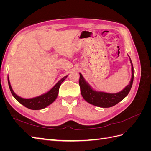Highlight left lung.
<instances>
[{
	"label": "left lung",
	"instance_id": "obj_1",
	"mask_svg": "<svg viewBox=\"0 0 151 151\" xmlns=\"http://www.w3.org/2000/svg\"><path fill=\"white\" fill-rule=\"evenodd\" d=\"M132 64V79L130 84L120 92L115 94H109L104 92H98L93 90L84 79L83 76L80 74L79 86L81 93L83 98L87 102L98 107L109 108L115 106V104L124 99L131 89L134 81V67L131 59Z\"/></svg>",
	"mask_w": 151,
	"mask_h": 151
}]
</instances>
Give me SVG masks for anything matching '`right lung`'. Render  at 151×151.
I'll list each match as a JSON object with an SVG mask.
<instances>
[{"instance_id": "right-lung-1", "label": "right lung", "mask_w": 151, "mask_h": 151, "mask_svg": "<svg viewBox=\"0 0 151 151\" xmlns=\"http://www.w3.org/2000/svg\"><path fill=\"white\" fill-rule=\"evenodd\" d=\"M67 76L63 77L62 79L59 81L58 83L54 86V87L52 89H50L46 94L40 96L38 97H36V98H31V99L22 98L19 96H18L17 95H16L14 93V92L13 91V90L12 89L9 77H7V79H8L9 87L11 92L13 96L14 97V98L17 100V101L26 108L31 109L37 110V109H42L46 108L47 106H48V105L52 104L55 100L56 99L58 96L59 88H60L62 82L67 78Z\"/></svg>"}]
</instances>
